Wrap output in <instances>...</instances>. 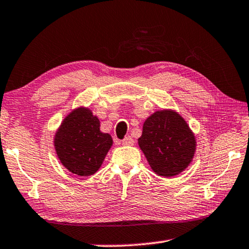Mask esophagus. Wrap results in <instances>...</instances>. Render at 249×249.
I'll return each mask as SVG.
<instances>
[{
	"mask_svg": "<svg viewBox=\"0 0 249 249\" xmlns=\"http://www.w3.org/2000/svg\"><path fill=\"white\" fill-rule=\"evenodd\" d=\"M122 144L125 145V146H131L134 144V140L132 139L131 136H126L125 139L122 141Z\"/></svg>",
	"mask_w": 249,
	"mask_h": 249,
	"instance_id": "1",
	"label": "esophagus"
}]
</instances>
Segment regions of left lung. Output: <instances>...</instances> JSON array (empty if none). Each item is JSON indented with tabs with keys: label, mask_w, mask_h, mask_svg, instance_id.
Masks as SVG:
<instances>
[{
	"label": "left lung",
	"mask_w": 249,
	"mask_h": 249,
	"mask_svg": "<svg viewBox=\"0 0 249 249\" xmlns=\"http://www.w3.org/2000/svg\"><path fill=\"white\" fill-rule=\"evenodd\" d=\"M139 145L155 174L172 177L187 168L194 159L196 139L178 113L161 109L146 118Z\"/></svg>",
	"instance_id": "obj_1"
}]
</instances>
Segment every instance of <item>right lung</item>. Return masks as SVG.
Masks as SVG:
<instances>
[{"label": "right lung", "mask_w": 249, "mask_h": 249, "mask_svg": "<svg viewBox=\"0 0 249 249\" xmlns=\"http://www.w3.org/2000/svg\"><path fill=\"white\" fill-rule=\"evenodd\" d=\"M100 120L88 107L68 114L54 136V147L63 166L78 176H90L102 166L113 145L112 136L101 132Z\"/></svg>", "instance_id": "obj_1"}]
</instances>
